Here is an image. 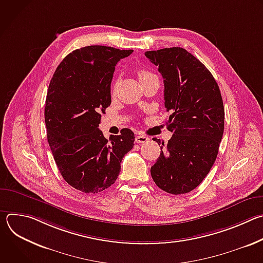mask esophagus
Returning <instances> with one entry per match:
<instances>
[{
    "label": "esophagus",
    "mask_w": 263,
    "mask_h": 263,
    "mask_svg": "<svg viewBox=\"0 0 263 263\" xmlns=\"http://www.w3.org/2000/svg\"><path fill=\"white\" fill-rule=\"evenodd\" d=\"M147 140H148V138H147L146 136H144V135H137V136L135 137V142H137V143L146 142Z\"/></svg>",
    "instance_id": "1"
}]
</instances>
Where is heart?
<instances>
[{"label": "heart", "mask_w": 263, "mask_h": 263, "mask_svg": "<svg viewBox=\"0 0 263 263\" xmlns=\"http://www.w3.org/2000/svg\"><path fill=\"white\" fill-rule=\"evenodd\" d=\"M139 78H141V77H144V76H147V74H151V72H148L147 70H140L139 71ZM118 84H119V80L117 79L116 81H115V83H114V85H112V91H115L116 89H117V86H118Z\"/></svg>", "instance_id": "b5f03b06"}]
</instances>
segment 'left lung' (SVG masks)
I'll return each mask as SVG.
<instances>
[{
  "label": "left lung",
  "instance_id": "1",
  "mask_svg": "<svg viewBox=\"0 0 263 263\" xmlns=\"http://www.w3.org/2000/svg\"><path fill=\"white\" fill-rule=\"evenodd\" d=\"M144 55L164 79V107L171 112L166 126L173 132L163 151L162 142L151 175L168 194L190 193L207 176L218 153L224 121L219 87L207 67L183 48Z\"/></svg>",
  "mask_w": 263,
  "mask_h": 263
}]
</instances>
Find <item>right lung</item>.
<instances>
[{
  "label": "right lung",
  "mask_w": 263,
  "mask_h": 263,
  "mask_svg": "<svg viewBox=\"0 0 263 263\" xmlns=\"http://www.w3.org/2000/svg\"><path fill=\"white\" fill-rule=\"evenodd\" d=\"M132 52L105 46L74 50L57 66L49 85L45 121L51 151L63 179L85 194L114 184L134 145L130 129L109 141L99 129L101 114L111 104L116 65Z\"/></svg>",
  "instance_id": "add662e5"
}]
</instances>
